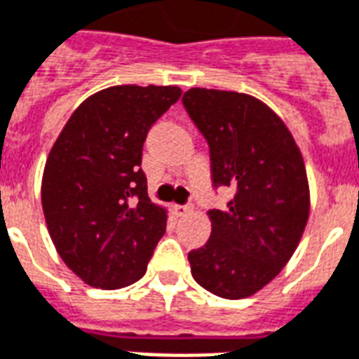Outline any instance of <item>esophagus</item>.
<instances>
[{"label":"esophagus","mask_w":359,"mask_h":359,"mask_svg":"<svg viewBox=\"0 0 359 359\" xmlns=\"http://www.w3.org/2000/svg\"><path fill=\"white\" fill-rule=\"evenodd\" d=\"M174 212H176L177 215H187L193 212V206H191V204H185V206H174Z\"/></svg>","instance_id":"34e87169"}]
</instances>
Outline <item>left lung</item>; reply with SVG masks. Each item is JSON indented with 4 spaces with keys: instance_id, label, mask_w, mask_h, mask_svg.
Instances as JSON below:
<instances>
[{
    "instance_id": "left-lung-1",
    "label": "left lung",
    "mask_w": 359,
    "mask_h": 359,
    "mask_svg": "<svg viewBox=\"0 0 359 359\" xmlns=\"http://www.w3.org/2000/svg\"><path fill=\"white\" fill-rule=\"evenodd\" d=\"M183 106L210 147L214 187H229L225 210H210L212 234L189 252L191 274L223 299L263 290L292 259L311 212L306 168L292 132L261 100L189 88Z\"/></svg>"
}]
</instances>
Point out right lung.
<instances>
[{"label": "right lung", "instance_id": "add662e5", "mask_svg": "<svg viewBox=\"0 0 359 359\" xmlns=\"http://www.w3.org/2000/svg\"><path fill=\"white\" fill-rule=\"evenodd\" d=\"M180 87L118 85L88 96L48 153L41 204L56 252L85 284L118 290L145 274L166 231V210L147 196V132Z\"/></svg>", "mask_w": 359, "mask_h": 359}]
</instances>
